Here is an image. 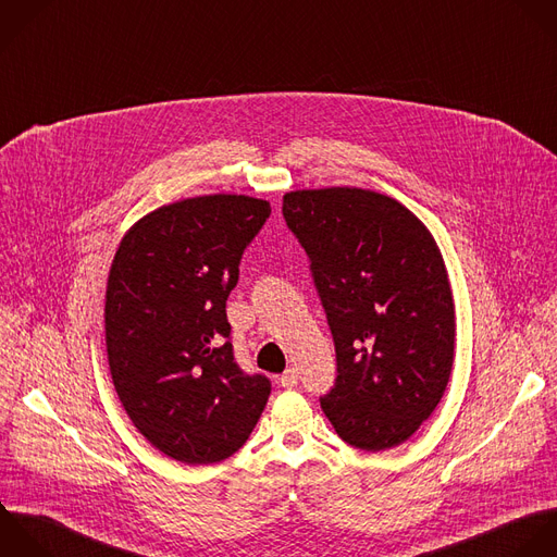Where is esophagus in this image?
<instances>
[{"mask_svg":"<svg viewBox=\"0 0 557 557\" xmlns=\"http://www.w3.org/2000/svg\"><path fill=\"white\" fill-rule=\"evenodd\" d=\"M297 380H299V373L295 369H286L282 375H280V384L284 388H295L297 386Z\"/></svg>","mask_w":557,"mask_h":557,"instance_id":"esophagus-1","label":"esophagus"}]
</instances>
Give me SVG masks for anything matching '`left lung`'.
Wrapping results in <instances>:
<instances>
[{"label": "left lung", "mask_w": 557, "mask_h": 557, "mask_svg": "<svg viewBox=\"0 0 557 557\" xmlns=\"http://www.w3.org/2000/svg\"><path fill=\"white\" fill-rule=\"evenodd\" d=\"M282 214L334 338L325 417L356 449L401 445L436 410L454 367V297L432 234L397 199L347 186L286 193Z\"/></svg>", "instance_id": "1"}]
</instances>
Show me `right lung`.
I'll return each mask as SVG.
<instances>
[{"instance_id": "add662e5", "label": "right lung", "mask_w": 557, "mask_h": 557, "mask_svg": "<svg viewBox=\"0 0 557 557\" xmlns=\"http://www.w3.org/2000/svg\"><path fill=\"white\" fill-rule=\"evenodd\" d=\"M264 199L206 195L143 216L121 240L106 290V349L134 428L164 456L212 465L256 428L271 380L234 358L225 304Z\"/></svg>"}]
</instances>
